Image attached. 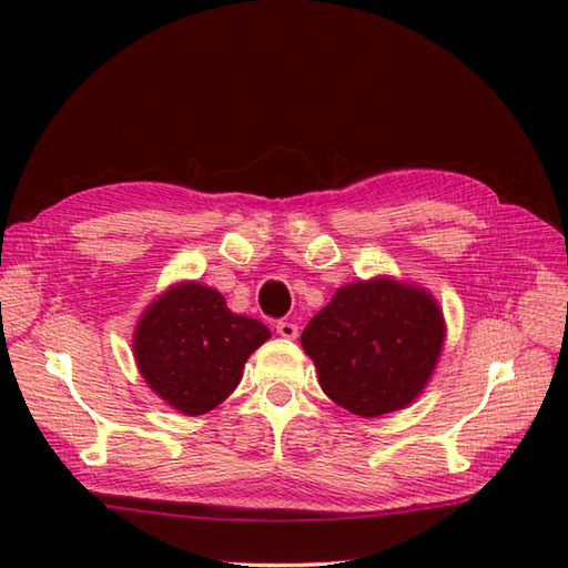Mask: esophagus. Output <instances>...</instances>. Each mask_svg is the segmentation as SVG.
Returning <instances> with one entry per match:
<instances>
[{"instance_id": "esophagus-1", "label": "esophagus", "mask_w": 568, "mask_h": 568, "mask_svg": "<svg viewBox=\"0 0 568 568\" xmlns=\"http://www.w3.org/2000/svg\"><path fill=\"white\" fill-rule=\"evenodd\" d=\"M275 332L283 336V339H297V324H293V322H285V320H281L275 324Z\"/></svg>"}]
</instances>
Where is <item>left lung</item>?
<instances>
[{
    "instance_id": "8db88e82",
    "label": "left lung",
    "mask_w": 568,
    "mask_h": 568,
    "mask_svg": "<svg viewBox=\"0 0 568 568\" xmlns=\"http://www.w3.org/2000/svg\"><path fill=\"white\" fill-rule=\"evenodd\" d=\"M300 342L336 405L378 417L425 388L444 344V320L422 287L378 277L339 287Z\"/></svg>"
}]
</instances>
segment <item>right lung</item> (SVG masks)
Masks as SVG:
<instances>
[{
    "label": "right lung",
    "mask_w": 568,
    "mask_h": 568,
    "mask_svg": "<svg viewBox=\"0 0 568 568\" xmlns=\"http://www.w3.org/2000/svg\"><path fill=\"white\" fill-rule=\"evenodd\" d=\"M263 322L234 315L224 297L183 283L143 312L134 354L151 388L183 415H204L226 400L246 358L268 339Z\"/></svg>",
    "instance_id": "add662e5"
}]
</instances>
